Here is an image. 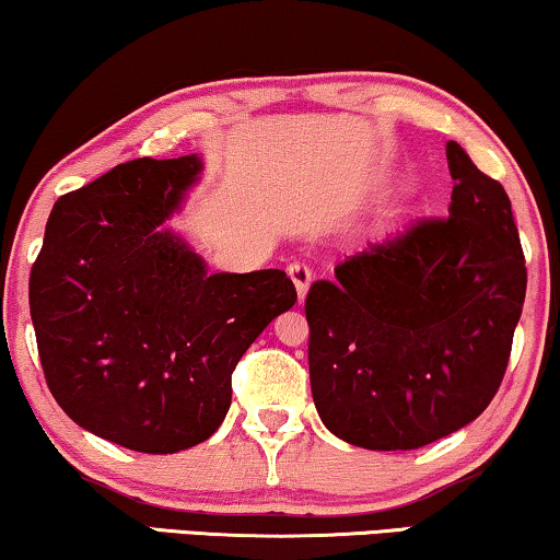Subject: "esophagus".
Instances as JSON below:
<instances>
[{"mask_svg":"<svg viewBox=\"0 0 560 560\" xmlns=\"http://www.w3.org/2000/svg\"><path fill=\"white\" fill-rule=\"evenodd\" d=\"M288 275L290 278H293V282H295V290H298V298L303 300L305 298V293H307V288H311V282H313V270L307 265H303V262H293L288 267Z\"/></svg>","mask_w":560,"mask_h":560,"instance_id":"1","label":"esophagus"}]
</instances>
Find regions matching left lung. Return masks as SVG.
Returning a JSON list of instances; mask_svg holds the SVG:
<instances>
[{"mask_svg": "<svg viewBox=\"0 0 560 560\" xmlns=\"http://www.w3.org/2000/svg\"><path fill=\"white\" fill-rule=\"evenodd\" d=\"M447 217L417 220L336 265L305 298L315 409L363 450H419L488 409L528 270L502 184L447 141Z\"/></svg>", "mask_w": 560, "mask_h": 560, "instance_id": "8db88e82", "label": "left lung"}]
</instances>
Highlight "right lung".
<instances>
[{
  "instance_id": "right-lung-1",
  "label": "right lung",
  "mask_w": 560,
  "mask_h": 560,
  "mask_svg": "<svg viewBox=\"0 0 560 560\" xmlns=\"http://www.w3.org/2000/svg\"><path fill=\"white\" fill-rule=\"evenodd\" d=\"M201 159H136L55 201L30 313L55 401L88 432L145 455L209 440L232 371L298 293L282 270L217 272L164 230Z\"/></svg>"
}]
</instances>
